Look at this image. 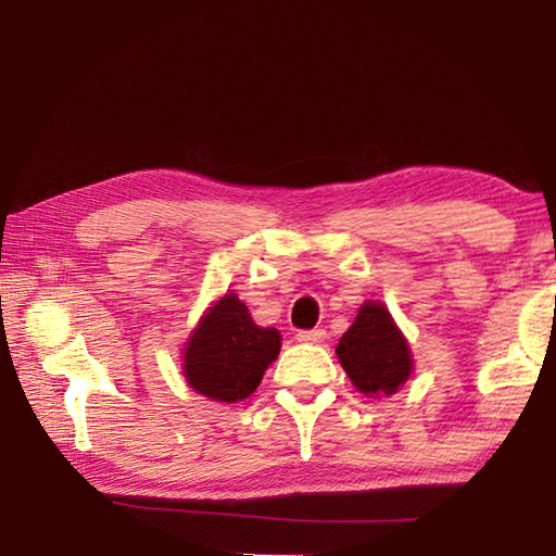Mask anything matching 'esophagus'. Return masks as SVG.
<instances>
[{
    "mask_svg": "<svg viewBox=\"0 0 556 556\" xmlns=\"http://www.w3.org/2000/svg\"><path fill=\"white\" fill-rule=\"evenodd\" d=\"M298 341H300V343H309V345L324 343V341H326V331H324V328H312V331H300V333H298Z\"/></svg>",
    "mask_w": 556,
    "mask_h": 556,
    "instance_id": "34e87169",
    "label": "esophagus"
}]
</instances>
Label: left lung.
<instances>
[{"label": "left lung", "mask_w": 556, "mask_h": 556, "mask_svg": "<svg viewBox=\"0 0 556 556\" xmlns=\"http://www.w3.org/2000/svg\"><path fill=\"white\" fill-rule=\"evenodd\" d=\"M338 362L367 399H387L413 374L410 343L393 321L387 304L367 300L357 309L353 326L336 345Z\"/></svg>", "instance_id": "obj_1"}]
</instances>
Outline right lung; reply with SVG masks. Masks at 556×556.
Segmentation results:
<instances>
[{"mask_svg": "<svg viewBox=\"0 0 556 556\" xmlns=\"http://www.w3.org/2000/svg\"><path fill=\"white\" fill-rule=\"evenodd\" d=\"M274 326H256L237 292H225L201 314L182 348L185 379L215 403L249 399L280 353Z\"/></svg>", "mask_w": 556, "mask_h": 556, "instance_id": "right-lung-1", "label": "right lung"}]
</instances>
